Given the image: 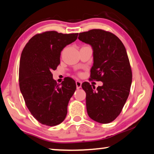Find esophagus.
Wrapping results in <instances>:
<instances>
[{
  "instance_id": "obj_1",
  "label": "esophagus",
  "mask_w": 154,
  "mask_h": 154,
  "mask_svg": "<svg viewBox=\"0 0 154 154\" xmlns=\"http://www.w3.org/2000/svg\"><path fill=\"white\" fill-rule=\"evenodd\" d=\"M82 82L81 81H76V85H77V89H79L82 87Z\"/></svg>"
}]
</instances>
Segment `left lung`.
Wrapping results in <instances>:
<instances>
[{
  "instance_id": "1",
  "label": "left lung",
  "mask_w": 154,
  "mask_h": 154,
  "mask_svg": "<svg viewBox=\"0 0 154 154\" xmlns=\"http://www.w3.org/2000/svg\"><path fill=\"white\" fill-rule=\"evenodd\" d=\"M78 38L92 48L91 79L103 82L96 90L90 83H82L88 114L98 123H110L121 113L131 86L132 71L126 48L118 36L100 29L79 33Z\"/></svg>"
}]
</instances>
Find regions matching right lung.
<instances>
[{
    "label": "right lung",
    "mask_w": 154,
    "mask_h": 154,
    "mask_svg": "<svg viewBox=\"0 0 154 154\" xmlns=\"http://www.w3.org/2000/svg\"><path fill=\"white\" fill-rule=\"evenodd\" d=\"M78 33L48 31L36 35L26 43L20 60L21 93L28 110L42 124L54 126L64 120L76 83L66 77L61 83L53 79L52 71L60 63L65 47L77 39Z\"/></svg>",
    "instance_id": "right-lung-1"
}]
</instances>
